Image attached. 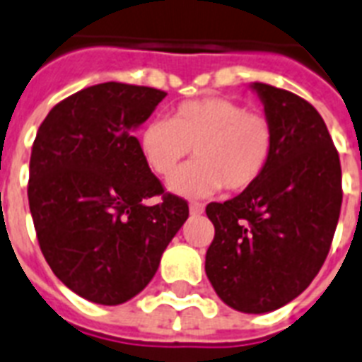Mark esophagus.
Wrapping results in <instances>:
<instances>
[{"mask_svg":"<svg viewBox=\"0 0 362 362\" xmlns=\"http://www.w3.org/2000/svg\"><path fill=\"white\" fill-rule=\"evenodd\" d=\"M203 212H204V204H201V203L189 204V214L192 216H201Z\"/></svg>","mask_w":362,"mask_h":362,"instance_id":"1","label":"esophagus"}]
</instances>
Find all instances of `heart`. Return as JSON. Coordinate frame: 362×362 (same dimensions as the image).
I'll use <instances>...</instances> for the list:
<instances>
[{
    "label": "heart",
    "instance_id": "b5f03b06",
    "mask_svg": "<svg viewBox=\"0 0 362 362\" xmlns=\"http://www.w3.org/2000/svg\"><path fill=\"white\" fill-rule=\"evenodd\" d=\"M139 148L159 176H170L192 152L195 161L169 180L170 192L204 197L226 186L244 192L263 176L274 150V127L261 112L246 110L226 98L184 101L170 120H150L141 131Z\"/></svg>",
    "mask_w": 362,
    "mask_h": 362
}]
</instances>
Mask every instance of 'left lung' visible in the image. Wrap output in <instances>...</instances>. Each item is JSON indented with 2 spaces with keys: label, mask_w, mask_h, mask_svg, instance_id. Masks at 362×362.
<instances>
[{
  "label": "left lung",
  "mask_w": 362,
  "mask_h": 362,
  "mask_svg": "<svg viewBox=\"0 0 362 362\" xmlns=\"http://www.w3.org/2000/svg\"><path fill=\"white\" fill-rule=\"evenodd\" d=\"M250 88L274 127V150L252 187L206 206L216 235L204 270L227 306L264 314L297 298L325 263L342 206V169L308 101L263 82Z\"/></svg>",
  "instance_id": "8db88e82"
}]
</instances>
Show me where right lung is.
<instances>
[{
    "label": "right lung",
    "mask_w": 362,
    "mask_h": 362,
    "mask_svg": "<svg viewBox=\"0 0 362 362\" xmlns=\"http://www.w3.org/2000/svg\"><path fill=\"white\" fill-rule=\"evenodd\" d=\"M167 95L103 82L54 107L30 159V212L41 252L71 291L116 306L144 289L189 216L165 193L133 135Z\"/></svg>",
    "instance_id": "obj_1"
}]
</instances>
